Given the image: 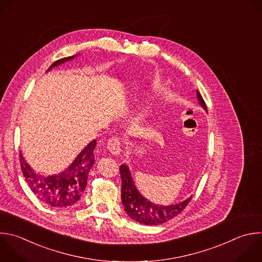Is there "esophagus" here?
<instances>
[{
  "instance_id": "obj_1",
  "label": "esophagus",
  "mask_w": 262,
  "mask_h": 262,
  "mask_svg": "<svg viewBox=\"0 0 262 262\" xmlns=\"http://www.w3.org/2000/svg\"><path fill=\"white\" fill-rule=\"evenodd\" d=\"M107 147L113 155H119L121 151V140L119 137H112L109 139Z\"/></svg>"
}]
</instances>
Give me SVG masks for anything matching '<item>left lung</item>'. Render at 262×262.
<instances>
[{
    "label": "left lung",
    "instance_id": "left-lung-1",
    "mask_svg": "<svg viewBox=\"0 0 262 262\" xmlns=\"http://www.w3.org/2000/svg\"><path fill=\"white\" fill-rule=\"evenodd\" d=\"M196 97L200 104L205 110H207V105L202 97V95L196 92ZM121 176V200L124 207L125 213L135 221L145 224V225H158L162 224L172 218L178 216L189 204L191 198L188 200L170 206H159L149 202L145 199L137 189L129 168L125 164H121L119 167Z\"/></svg>",
    "mask_w": 262,
    "mask_h": 262
}]
</instances>
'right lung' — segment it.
Returning a JSON list of instances; mask_svg holds the SVG:
<instances>
[{
    "mask_svg": "<svg viewBox=\"0 0 262 262\" xmlns=\"http://www.w3.org/2000/svg\"><path fill=\"white\" fill-rule=\"evenodd\" d=\"M73 58L74 55L58 59L50 66L48 71L52 67ZM96 146L97 141H92L77 155L73 163L64 171L48 177L36 173L19 153L21 170L29 187L40 201L49 207L66 208L75 205L86 187L87 176L95 163L94 151Z\"/></svg>",
    "mask_w": 262,
    "mask_h": 262,
    "instance_id": "1",
    "label": "right lung"
}]
</instances>
